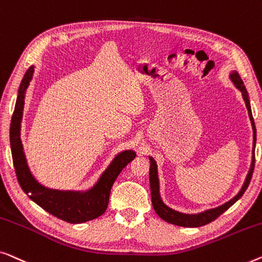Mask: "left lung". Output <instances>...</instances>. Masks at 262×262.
I'll use <instances>...</instances> for the list:
<instances>
[{
  "mask_svg": "<svg viewBox=\"0 0 262 262\" xmlns=\"http://www.w3.org/2000/svg\"><path fill=\"white\" fill-rule=\"evenodd\" d=\"M229 79L231 83L234 84V86L240 91L242 94V98L246 103V108L248 110V116L250 120V123H252V129H253V148H252V163H250V167L248 169V173H247L245 182H243L240 191H238L236 196H234L230 201L226 202V203L216 206V208L212 209H206L204 211L197 212V213H185L182 211H178V210L172 209L171 206H168L161 198L160 193V180H159V173H158V164L157 161L154 160V158H149V184H150V196H152V204L153 208L158 213V216L164 221H166L168 223L174 224V226L179 227H186V228H196V227H202L205 226L210 222H212L213 220H216L221 213H223L226 210H228L233 205L235 202H237L242 197V194L245 193V191L248 187L250 179H252L253 171H254V165H255V143H256V128L255 123H254V119L252 115V108H250V101L249 96L247 93V89L243 84L240 75H238L237 71L233 70L229 73Z\"/></svg>",
  "mask_w": 262,
  "mask_h": 262,
  "instance_id": "1",
  "label": "left lung"
}]
</instances>
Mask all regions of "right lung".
Returning a JSON list of instances; mask_svg holds the SVG:
<instances>
[{
  "mask_svg": "<svg viewBox=\"0 0 262 262\" xmlns=\"http://www.w3.org/2000/svg\"><path fill=\"white\" fill-rule=\"evenodd\" d=\"M34 68L35 66L32 65L21 80L9 130L13 163L21 189L27 194L32 193L29 198L40 208L65 222L79 224L97 219L105 212L109 203L110 190L117 176L132 160H134L136 153L132 149L117 153L110 161L108 167L99 176L97 182L85 191L57 190L42 185L28 166L21 141V122L24 116L25 98L29 83L34 75Z\"/></svg>",
  "mask_w": 262,
  "mask_h": 262,
  "instance_id": "1",
  "label": "right lung"
}]
</instances>
